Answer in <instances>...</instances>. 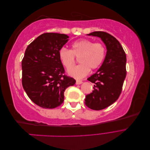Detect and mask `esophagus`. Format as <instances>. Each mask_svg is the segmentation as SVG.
I'll list each match as a JSON object with an SVG mask.
<instances>
[{"instance_id":"esophagus-1","label":"esophagus","mask_w":150,"mask_h":150,"mask_svg":"<svg viewBox=\"0 0 150 150\" xmlns=\"http://www.w3.org/2000/svg\"><path fill=\"white\" fill-rule=\"evenodd\" d=\"M83 83V81H81V80H76V84L77 85H79V84H81Z\"/></svg>"}]
</instances>
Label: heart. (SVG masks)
Instances as JSON below:
<instances>
[{"mask_svg": "<svg viewBox=\"0 0 150 150\" xmlns=\"http://www.w3.org/2000/svg\"><path fill=\"white\" fill-rule=\"evenodd\" d=\"M106 52V47L102 43L81 39L72 44L71 50L61 47L59 51V58L62 65L69 69L75 64V57H79L81 64L70 69L68 74L76 79H81L88 75L90 69H96L101 65Z\"/></svg>", "mask_w": 150, "mask_h": 150, "instance_id": "heart-1", "label": "heart"}]
</instances>
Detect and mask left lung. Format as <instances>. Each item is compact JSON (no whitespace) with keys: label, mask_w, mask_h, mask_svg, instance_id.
<instances>
[{"label":"left lung","mask_w":150,"mask_h":150,"mask_svg":"<svg viewBox=\"0 0 150 150\" xmlns=\"http://www.w3.org/2000/svg\"><path fill=\"white\" fill-rule=\"evenodd\" d=\"M100 38L105 44L106 54L100 68L88 79L94 83L93 92L86 96L85 104L94 110H101L114 103L121 93L126 76V54L120 42L105 32L87 34Z\"/></svg>","instance_id":"8db88e82"}]
</instances>
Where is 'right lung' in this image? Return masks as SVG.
<instances>
[{"label": "right lung", "instance_id": "add662e5", "mask_svg": "<svg viewBox=\"0 0 150 150\" xmlns=\"http://www.w3.org/2000/svg\"><path fill=\"white\" fill-rule=\"evenodd\" d=\"M64 34L44 33L27 47L22 61V86L31 101L43 108L52 109L64 101L67 88L76 80L64 75L59 51L68 41Z\"/></svg>", "mask_w": 150, "mask_h": 150}]
</instances>
